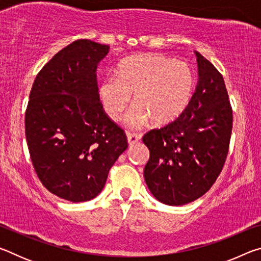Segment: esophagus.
<instances>
[{
	"label": "esophagus",
	"instance_id": "esophagus-1",
	"mask_svg": "<svg viewBox=\"0 0 261 261\" xmlns=\"http://www.w3.org/2000/svg\"><path fill=\"white\" fill-rule=\"evenodd\" d=\"M126 138H127V144H129L130 146H132V145H135L136 143H138V141L140 140V135L130 134V132H127Z\"/></svg>",
	"mask_w": 261,
	"mask_h": 261
}]
</instances>
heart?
<instances>
[{"instance_id":"heart-1","label":"heart","mask_w":261,"mask_h":261,"mask_svg":"<svg viewBox=\"0 0 261 261\" xmlns=\"http://www.w3.org/2000/svg\"><path fill=\"white\" fill-rule=\"evenodd\" d=\"M194 85L191 68L183 61L162 54L134 55L122 61L116 74L102 78L98 96L106 114L121 121L131 103L132 126H141L151 118L154 124L175 121L190 103Z\"/></svg>"}]
</instances>
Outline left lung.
<instances>
[{"label":"left lung","mask_w":261,"mask_h":261,"mask_svg":"<svg viewBox=\"0 0 261 261\" xmlns=\"http://www.w3.org/2000/svg\"><path fill=\"white\" fill-rule=\"evenodd\" d=\"M198 84L184 113L143 137L149 149L144 177L159 201L180 206L208 191L222 170L232 130V110L222 74L194 51Z\"/></svg>","instance_id":"obj_1"}]
</instances>
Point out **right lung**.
<instances>
[{"mask_svg":"<svg viewBox=\"0 0 261 261\" xmlns=\"http://www.w3.org/2000/svg\"><path fill=\"white\" fill-rule=\"evenodd\" d=\"M108 45L81 39L37 74L25 113L35 173L48 191L81 202L103 189L109 169L127 148L126 136L103 112L96 68Z\"/></svg>","mask_w":261,"mask_h":261,"instance_id":"obj_1","label":"right lung"}]
</instances>
